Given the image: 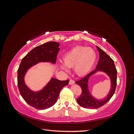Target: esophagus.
<instances>
[{"label":"esophagus","instance_id":"esophagus-1","mask_svg":"<svg viewBox=\"0 0 134 134\" xmlns=\"http://www.w3.org/2000/svg\"><path fill=\"white\" fill-rule=\"evenodd\" d=\"M75 83V82H74V80H72V79H70V81H69V84L70 85H72V84H74Z\"/></svg>","mask_w":134,"mask_h":134}]
</instances>
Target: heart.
<instances>
[{
    "label": "heart",
    "mask_w": 134,
    "mask_h": 134,
    "mask_svg": "<svg viewBox=\"0 0 134 134\" xmlns=\"http://www.w3.org/2000/svg\"><path fill=\"white\" fill-rule=\"evenodd\" d=\"M63 64L59 67L68 71V68L74 67V70L78 76H82L91 70L96 60V54L92 48L83 46H76L63 56Z\"/></svg>",
    "instance_id": "heart-1"
}]
</instances>
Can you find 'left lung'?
<instances>
[{"instance_id":"obj_1","label":"left lung","mask_w":134,"mask_h":134,"mask_svg":"<svg viewBox=\"0 0 134 134\" xmlns=\"http://www.w3.org/2000/svg\"><path fill=\"white\" fill-rule=\"evenodd\" d=\"M99 51V59L97 64L96 69L80 80L76 81V84L82 88V94L76 99L77 102L85 108H97L108 102L113 96L115 92L117 85V70L114 62L106 52L98 46H97ZM99 71L106 73L111 80V90L107 97L103 100H97L94 99L88 90V80L92 75Z\"/></svg>"}]
</instances>
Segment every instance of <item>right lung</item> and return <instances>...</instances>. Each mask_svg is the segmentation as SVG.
Here are the masks:
<instances>
[{
    "instance_id": "1",
    "label": "right lung",
    "mask_w": 134,
    "mask_h": 134,
    "mask_svg": "<svg viewBox=\"0 0 134 134\" xmlns=\"http://www.w3.org/2000/svg\"><path fill=\"white\" fill-rule=\"evenodd\" d=\"M59 45L58 42L51 41L35 47L22 59L18 69L17 81L20 94L28 104L37 109H47L53 106L62 89L68 85L69 80H59L52 78L42 90L34 92L25 84V74L28 69L38 63L55 64Z\"/></svg>"
}]
</instances>
